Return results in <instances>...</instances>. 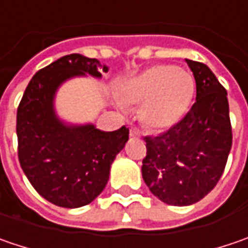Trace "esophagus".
I'll return each instance as SVG.
<instances>
[{
	"label": "esophagus",
	"instance_id": "34e87169",
	"mask_svg": "<svg viewBox=\"0 0 248 248\" xmlns=\"http://www.w3.org/2000/svg\"><path fill=\"white\" fill-rule=\"evenodd\" d=\"M130 137H140L139 130H136V129H130Z\"/></svg>",
	"mask_w": 248,
	"mask_h": 248
}]
</instances>
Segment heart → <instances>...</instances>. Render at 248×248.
I'll list each match as a JSON object with an SVG mask.
<instances>
[{"label": "heart", "mask_w": 248, "mask_h": 248, "mask_svg": "<svg viewBox=\"0 0 248 248\" xmlns=\"http://www.w3.org/2000/svg\"><path fill=\"white\" fill-rule=\"evenodd\" d=\"M193 97V78L170 65L148 68L129 79L124 87V104L143 107L141 119L154 130H168L178 124Z\"/></svg>", "instance_id": "1"}]
</instances>
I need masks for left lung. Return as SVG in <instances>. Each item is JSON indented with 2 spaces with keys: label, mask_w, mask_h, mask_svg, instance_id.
<instances>
[{
  "label": "left lung",
  "mask_w": 248,
  "mask_h": 248,
  "mask_svg": "<svg viewBox=\"0 0 248 248\" xmlns=\"http://www.w3.org/2000/svg\"><path fill=\"white\" fill-rule=\"evenodd\" d=\"M186 62L196 79V103L168 132L145 137L141 167L150 191L176 207L197 202L217 186L232 148L228 93L207 65Z\"/></svg>",
  "instance_id": "1"
}]
</instances>
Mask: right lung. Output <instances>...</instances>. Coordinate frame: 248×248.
Instances as JSON below:
<instances>
[{"mask_svg": "<svg viewBox=\"0 0 248 248\" xmlns=\"http://www.w3.org/2000/svg\"><path fill=\"white\" fill-rule=\"evenodd\" d=\"M108 72L95 58L65 55L40 69L17 107V156L25 175L41 197L63 208L90 204L103 191L115 156L129 140V129L103 132L93 124H73L55 111V94L66 80L101 79Z\"/></svg>", "mask_w": 248, "mask_h": 248, "instance_id": "add662e5", "label": "right lung"}]
</instances>
